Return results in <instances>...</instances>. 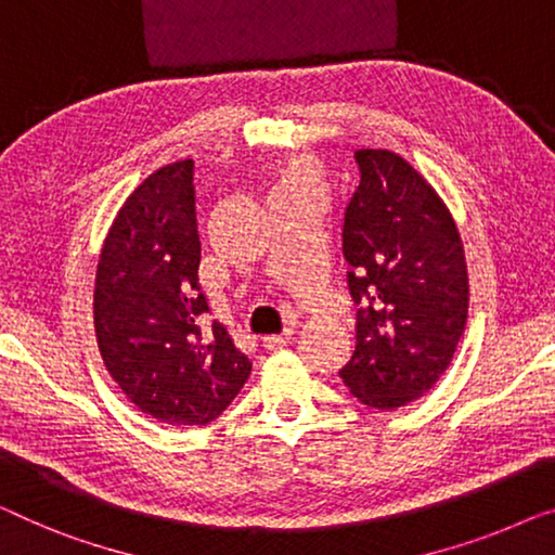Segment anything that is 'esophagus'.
Segmentation results:
<instances>
[{"label":"esophagus","mask_w":555,"mask_h":555,"mask_svg":"<svg viewBox=\"0 0 555 555\" xmlns=\"http://www.w3.org/2000/svg\"><path fill=\"white\" fill-rule=\"evenodd\" d=\"M291 335H293L291 331H285V333H280V335H264L260 343H262L264 350H280L287 340H291Z\"/></svg>","instance_id":"1"}]
</instances>
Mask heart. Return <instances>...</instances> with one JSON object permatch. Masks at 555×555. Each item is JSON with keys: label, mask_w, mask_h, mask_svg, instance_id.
I'll list each match as a JSON object with an SVG mask.
<instances>
[{"label": "heart", "mask_w": 555, "mask_h": 555, "mask_svg": "<svg viewBox=\"0 0 555 555\" xmlns=\"http://www.w3.org/2000/svg\"><path fill=\"white\" fill-rule=\"evenodd\" d=\"M331 190V172L325 163L308 152H297L283 163L275 165L268 182L270 199H293V197H310L323 203Z\"/></svg>", "instance_id": "obj_1"}]
</instances>
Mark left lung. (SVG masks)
Listing matches in <instances>:
<instances>
[{"mask_svg": "<svg viewBox=\"0 0 555 555\" xmlns=\"http://www.w3.org/2000/svg\"><path fill=\"white\" fill-rule=\"evenodd\" d=\"M360 184L343 224L356 350L340 371L360 403L396 411L451 365L468 320V268L443 199L390 150H358Z\"/></svg>", "mask_w": 555, "mask_h": 555, "instance_id": "1", "label": "left lung"}]
</instances>
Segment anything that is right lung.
I'll return each mask as SVG.
<instances>
[{"instance_id":"right-lung-1","label":"right lung","mask_w":555,"mask_h":555,"mask_svg":"<svg viewBox=\"0 0 555 555\" xmlns=\"http://www.w3.org/2000/svg\"><path fill=\"white\" fill-rule=\"evenodd\" d=\"M192 159L144 178L104 237L94 333L104 367L130 403L167 425H207L253 363L218 320L205 325Z\"/></svg>"}]
</instances>
